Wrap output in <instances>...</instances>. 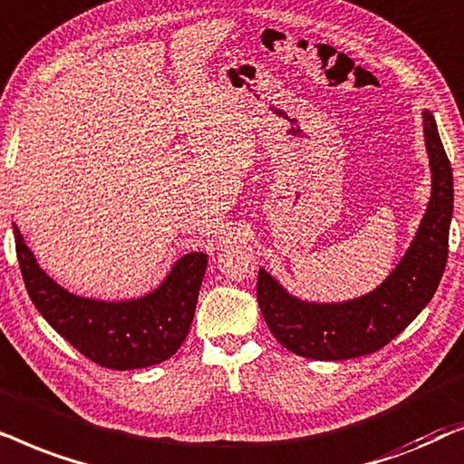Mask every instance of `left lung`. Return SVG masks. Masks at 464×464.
I'll return each mask as SVG.
<instances>
[{
	"mask_svg": "<svg viewBox=\"0 0 464 464\" xmlns=\"http://www.w3.org/2000/svg\"><path fill=\"white\" fill-rule=\"evenodd\" d=\"M422 121L433 193L416 239L382 286L345 304H307L290 296L267 271L258 269V307L286 350L314 361L372 354L392 342L433 299L448 261L454 182L433 114L424 110Z\"/></svg>",
	"mask_w": 464,
	"mask_h": 464,
	"instance_id": "obj_1",
	"label": "left lung"
}]
</instances>
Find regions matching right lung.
I'll list each match as a JSON object with an SVG mask.
<instances>
[{
	"label": "right lung",
	"mask_w": 464,
	"mask_h": 464,
	"mask_svg": "<svg viewBox=\"0 0 464 464\" xmlns=\"http://www.w3.org/2000/svg\"><path fill=\"white\" fill-rule=\"evenodd\" d=\"M14 239L34 305L89 361L119 372L150 367L174 356L187 339L208 267V256L201 252L182 256L154 293L106 304L67 293L40 269L16 227Z\"/></svg>",
	"instance_id": "right-lung-1"
}]
</instances>
